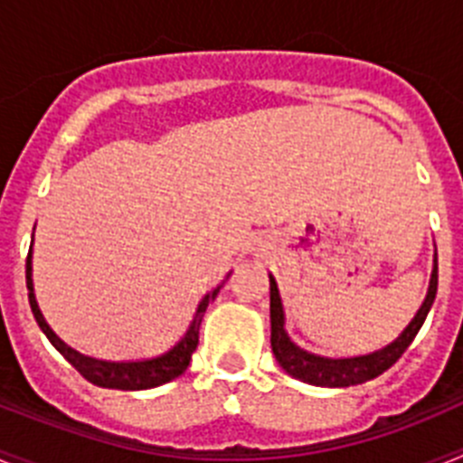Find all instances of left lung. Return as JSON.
Returning a JSON list of instances; mask_svg holds the SVG:
<instances>
[{"instance_id":"8db88e82","label":"left lung","mask_w":463,"mask_h":463,"mask_svg":"<svg viewBox=\"0 0 463 463\" xmlns=\"http://www.w3.org/2000/svg\"><path fill=\"white\" fill-rule=\"evenodd\" d=\"M269 280H271V347L278 364L289 375L304 380L308 384H317V387H350V384H362L366 380L378 378L380 373H384L390 366L399 362L401 354L406 353L412 338L417 336L420 326L427 320L429 308H431L433 298H436V289H439V255L433 260V273L431 282H429L427 298H424L422 308L417 310L411 325L403 329V334L394 343L371 354H359V357H317V354H310L294 345L288 338V334H285V315H282L278 285L273 276H269Z\"/></svg>"}]
</instances>
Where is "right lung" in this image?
I'll return each mask as SVG.
<instances>
[{
  "instance_id": "right-lung-1",
  "label": "right lung",
  "mask_w": 463,
  "mask_h": 463,
  "mask_svg": "<svg viewBox=\"0 0 463 463\" xmlns=\"http://www.w3.org/2000/svg\"><path fill=\"white\" fill-rule=\"evenodd\" d=\"M24 278H27V297H30L32 313H34V320L39 322L41 331L46 334L48 341L55 345V350L71 364L73 369L79 371L88 383L97 384V387H109V390H150V387H157V384H165L169 380L178 378L183 371L190 366L192 353L199 345V326H202L203 313H206L208 304L215 301L220 288L213 289L211 294L202 298V304L196 308L194 320H192L190 329L185 331V336L175 343L171 350H166L165 354H157V357L150 359H137V362H104V359H92L85 357V354L76 353L69 345H64L60 338L55 336V331L46 325L43 315H41L39 306H36L34 298V288H32V250L27 252V264H24ZM229 278V276H227Z\"/></svg>"
}]
</instances>
